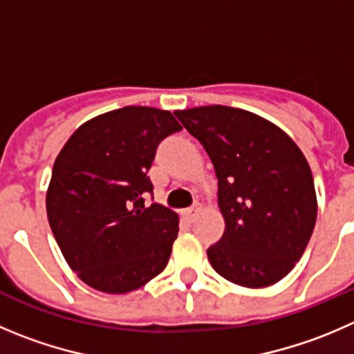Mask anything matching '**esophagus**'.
Segmentation results:
<instances>
[{"instance_id":"34e87169","label":"esophagus","mask_w":354,"mask_h":354,"mask_svg":"<svg viewBox=\"0 0 354 354\" xmlns=\"http://www.w3.org/2000/svg\"><path fill=\"white\" fill-rule=\"evenodd\" d=\"M200 210H201L200 205H194V207H191L189 210L184 212V217H186L187 222H193L194 218L198 217V214H200Z\"/></svg>"}]
</instances>
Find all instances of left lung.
I'll list each match as a JSON object with an SVG mask.
<instances>
[{
  "label": "left lung",
  "mask_w": 354,
  "mask_h": 354,
  "mask_svg": "<svg viewBox=\"0 0 354 354\" xmlns=\"http://www.w3.org/2000/svg\"><path fill=\"white\" fill-rule=\"evenodd\" d=\"M175 116L200 140L218 179L225 230L207 250L212 268L241 287L280 281L304 254L318 212L304 154L287 133L248 111L205 106Z\"/></svg>",
  "instance_id": "8db88e82"
}]
</instances>
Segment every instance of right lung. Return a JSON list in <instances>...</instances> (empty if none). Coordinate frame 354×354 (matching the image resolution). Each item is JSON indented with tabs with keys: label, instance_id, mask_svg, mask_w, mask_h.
Listing matches in <instances>:
<instances>
[{
	"label": "right lung",
	"instance_id": "obj_1",
	"mask_svg": "<svg viewBox=\"0 0 354 354\" xmlns=\"http://www.w3.org/2000/svg\"><path fill=\"white\" fill-rule=\"evenodd\" d=\"M180 130L170 111L121 107L82 124L57 156L50 227L69 268L95 290H137L167 266L179 217L144 198L158 144Z\"/></svg>",
	"mask_w": 354,
	"mask_h": 354
}]
</instances>
